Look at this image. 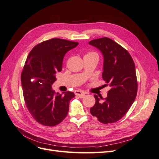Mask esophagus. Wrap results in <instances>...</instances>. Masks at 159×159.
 <instances>
[{
    "mask_svg": "<svg viewBox=\"0 0 159 159\" xmlns=\"http://www.w3.org/2000/svg\"><path fill=\"white\" fill-rule=\"evenodd\" d=\"M74 93H75V95H78L80 98H83L84 96L85 95V93L84 92V91H81V90H75Z\"/></svg>",
    "mask_w": 159,
    "mask_h": 159,
    "instance_id": "esophagus-1",
    "label": "esophagus"
}]
</instances>
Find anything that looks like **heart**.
<instances>
[{
	"instance_id": "1",
	"label": "heart",
	"mask_w": 159,
	"mask_h": 159,
	"mask_svg": "<svg viewBox=\"0 0 159 159\" xmlns=\"http://www.w3.org/2000/svg\"><path fill=\"white\" fill-rule=\"evenodd\" d=\"M95 54V53H89L88 54ZM88 55V54H87Z\"/></svg>"
}]
</instances>
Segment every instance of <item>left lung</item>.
<instances>
[{
  "instance_id": "8db88e82",
  "label": "left lung",
  "mask_w": 159,
  "mask_h": 159,
  "mask_svg": "<svg viewBox=\"0 0 159 159\" xmlns=\"http://www.w3.org/2000/svg\"><path fill=\"white\" fill-rule=\"evenodd\" d=\"M99 49L103 56V80L109 85L107 97L99 98L90 113L104 124L121 119L133 103L137 93L135 66L129 53L114 40L101 38L89 42Z\"/></svg>"
}]
</instances>
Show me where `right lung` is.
<instances>
[{
	"label": "right lung",
	"instance_id": "right-lung-1",
	"mask_svg": "<svg viewBox=\"0 0 159 159\" xmlns=\"http://www.w3.org/2000/svg\"><path fill=\"white\" fill-rule=\"evenodd\" d=\"M78 45L76 42L52 38L35 46L27 57L21 74L24 99L33 118L42 125L55 126L68 115L74 93H55L52 85L57 72L62 70L65 54ZM32 79L34 82L31 81Z\"/></svg>",
	"mask_w": 159,
	"mask_h": 159
}]
</instances>
